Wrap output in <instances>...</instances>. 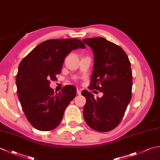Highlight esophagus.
<instances>
[{
	"label": "esophagus",
	"instance_id": "34e87169",
	"mask_svg": "<svg viewBox=\"0 0 160 160\" xmlns=\"http://www.w3.org/2000/svg\"><path fill=\"white\" fill-rule=\"evenodd\" d=\"M77 94L78 95H81V91L80 89H77Z\"/></svg>",
	"mask_w": 160,
	"mask_h": 160
}]
</instances>
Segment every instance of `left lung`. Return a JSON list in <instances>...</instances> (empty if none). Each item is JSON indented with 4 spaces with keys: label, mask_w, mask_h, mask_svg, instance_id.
I'll return each instance as SVG.
<instances>
[{
    "label": "left lung",
    "mask_w": 160,
    "mask_h": 160,
    "mask_svg": "<svg viewBox=\"0 0 160 160\" xmlns=\"http://www.w3.org/2000/svg\"><path fill=\"white\" fill-rule=\"evenodd\" d=\"M92 49L94 70L89 89L103 93L101 98L84 90V120L100 132L113 130L120 123L131 99L132 72L128 58L120 46L102 37L83 39Z\"/></svg>",
    "instance_id": "8db88e82"
}]
</instances>
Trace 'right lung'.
I'll return each mask as SVG.
<instances>
[{
    "label": "right lung",
    "mask_w": 160,
    "mask_h": 160,
    "mask_svg": "<svg viewBox=\"0 0 160 160\" xmlns=\"http://www.w3.org/2000/svg\"><path fill=\"white\" fill-rule=\"evenodd\" d=\"M85 47L76 38L51 39L39 44L20 62L16 80L18 99L27 119L38 130L56 128L76 97L75 87L67 85L57 93L49 83L57 79L68 54Z\"/></svg>",
    "instance_id": "obj_1"
}]
</instances>
